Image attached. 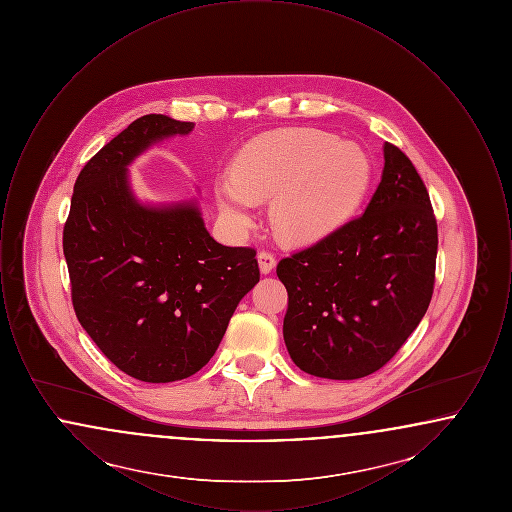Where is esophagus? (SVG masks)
<instances>
[{"instance_id": "obj_1", "label": "esophagus", "mask_w": 512, "mask_h": 512, "mask_svg": "<svg viewBox=\"0 0 512 512\" xmlns=\"http://www.w3.org/2000/svg\"><path fill=\"white\" fill-rule=\"evenodd\" d=\"M257 261H259V268L263 274L272 272V268L276 267V257L270 251H259Z\"/></svg>"}]
</instances>
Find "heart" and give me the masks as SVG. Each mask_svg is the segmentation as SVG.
Returning a JSON list of instances; mask_svg holds the SVG:
<instances>
[{
    "mask_svg": "<svg viewBox=\"0 0 512 512\" xmlns=\"http://www.w3.org/2000/svg\"><path fill=\"white\" fill-rule=\"evenodd\" d=\"M370 182L365 149L318 128L267 132L236 155L232 174L215 182L222 215L245 228L257 201L270 199L274 230L288 242H315L340 228Z\"/></svg>",
    "mask_w": 512,
    "mask_h": 512,
    "instance_id": "1",
    "label": "heart"
}]
</instances>
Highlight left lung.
Instances as JSON below:
<instances>
[{"label":"left lung","mask_w":512,"mask_h":512,"mask_svg":"<svg viewBox=\"0 0 512 512\" xmlns=\"http://www.w3.org/2000/svg\"><path fill=\"white\" fill-rule=\"evenodd\" d=\"M382 180L365 213L282 259L284 341L303 372L363 378L390 361L426 315L438 222L411 159L384 146Z\"/></svg>","instance_id":"1"}]
</instances>
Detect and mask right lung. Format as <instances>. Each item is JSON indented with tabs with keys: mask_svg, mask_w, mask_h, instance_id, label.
<instances>
[{
	"mask_svg": "<svg viewBox=\"0 0 512 512\" xmlns=\"http://www.w3.org/2000/svg\"><path fill=\"white\" fill-rule=\"evenodd\" d=\"M192 128L165 115L128 124L78 174L63 228L78 322L113 365L149 384L207 365L259 282L257 251L215 242L195 203L147 207L128 188L134 157Z\"/></svg>",
	"mask_w": 512,
	"mask_h": 512,
	"instance_id": "add662e5",
	"label": "right lung"
}]
</instances>
